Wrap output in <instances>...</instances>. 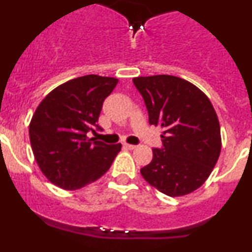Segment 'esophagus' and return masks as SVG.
<instances>
[{"instance_id":"1","label":"esophagus","mask_w":252,"mask_h":252,"mask_svg":"<svg viewBox=\"0 0 252 252\" xmlns=\"http://www.w3.org/2000/svg\"><path fill=\"white\" fill-rule=\"evenodd\" d=\"M124 146L126 147V149H129V150H134L135 149V145H131V144H124Z\"/></svg>"}]
</instances>
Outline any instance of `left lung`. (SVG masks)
<instances>
[{
	"label": "left lung",
	"mask_w": 252,
	"mask_h": 252,
	"mask_svg": "<svg viewBox=\"0 0 252 252\" xmlns=\"http://www.w3.org/2000/svg\"><path fill=\"white\" fill-rule=\"evenodd\" d=\"M133 83L146 105L149 123L162 128V149L140 169L151 187L184 196L210 177L222 147L220 126L210 98L190 81L173 75L138 77Z\"/></svg>",
	"instance_id": "left-lung-1"
}]
</instances>
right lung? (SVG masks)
I'll return each mask as SVG.
<instances>
[{
  "mask_svg": "<svg viewBox=\"0 0 252 252\" xmlns=\"http://www.w3.org/2000/svg\"><path fill=\"white\" fill-rule=\"evenodd\" d=\"M118 79L90 74L53 89L40 102L29 124L32 154L45 177L64 190H77L110 169L122 145H107L89 131Z\"/></svg>",
  "mask_w": 252,
  "mask_h": 252,
  "instance_id": "right-lung-1",
  "label": "right lung"
}]
</instances>
